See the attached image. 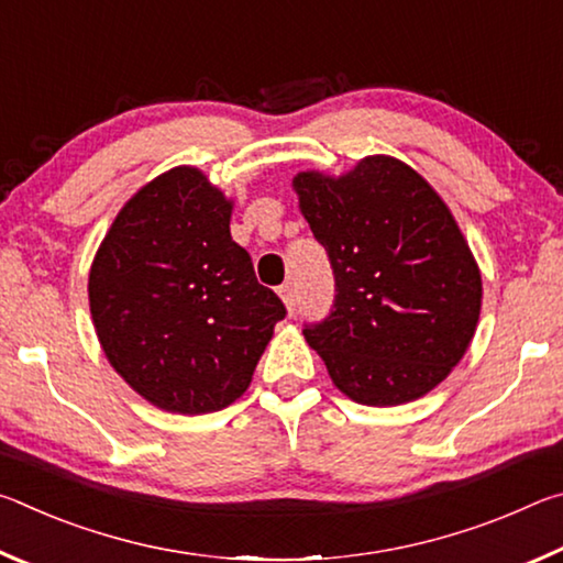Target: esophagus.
Returning a JSON list of instances; mask_svg holds the SVG:
<instances>
[{
    "instance_id": "obj_1",
    "label": "esophagus",
    "mask_w": 563,
    "mask_h": 563,
    "mask_svg": "<svg viewBox=\"0 0 563 563\" xmlns=\"http://www.w3.org/2000/svg\"><path fill=\"white\" fill-rule=\"evenodd\" d=\"M278 292H280V298L285 302V308H288V312L292 316V312L298 310V295H295V288L290 283H283Z\"/></svg>"
}]
</instances>
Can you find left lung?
Returning a JSON list of instances; mask_svg holds the SVG:
<instances>
[{
	"label": "left lung",
	"instance_id": "obj_1",
	"mask_svg": "<svg viewBox=\"0 0 563 563\" xmlns=\"http://www.w3.org/2000/svg\"><path fill=\"white\" fill-rule=\"evenodd\" d=\"M295 190L325 247L335 300L302 335L342 393L393 407L430 393L462 360L482 308V278L450 208L387 156L342 178L298 174Z\"/></svg>",
	"mask_w": 563,
	"mask_h": 563
}]
</instances>
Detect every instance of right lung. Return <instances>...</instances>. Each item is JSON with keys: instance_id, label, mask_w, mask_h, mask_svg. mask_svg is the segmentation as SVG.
Listing matches in <instances>:
<instances>
[{"instance_id": "1", "label": "right lung", "mask_w": 563, "mask_h": 563, "mask_svg": "<svg viewBox=\"0 0 563 563\" xmlns=\"http://www.w3.org/2000/svg\"><path fill=\"white\" fill-rule=\"evenodd\" d=\"M89 302L113 369L178 415L235 402L288 316L231 238V203L188 166L121 208L93 258Z\"/></svg>"}]
</instances>
